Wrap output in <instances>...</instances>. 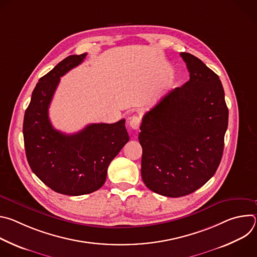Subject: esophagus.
<instances>
[{
  "mask_svg": "<svg viewBox=\"0 0 257 257\" xmlns=\"http://www.w3.org/2000/svg\"><path fill=\"white\" fill-rule=\"evenodd\" d=\"M140 123H141V119H140V117H138V116H133V117H131L130 120H129V125H130V127H131L132 129H134V130L139 129Z\"/></svg>",
  "mask_w": 257,
  "mask_h": 257,
  "instance_id": "34e87169",
  "label": "esophagus"
}]
</instances>
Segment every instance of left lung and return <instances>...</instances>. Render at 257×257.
Instances as JSON below:
<instances>
[{"mask_svg":"<svg viewBox=\"0 0 257 257\" xmlns=\"http://www.w3.org/2000/svg\"><path fill=\"white\" fill-rule=\"evenodd\" d=\"M180 56L190 79L143 116L138 135L144 184L168 197L188 195L214 175L229 117L218 76L193 55Z\"/></svg>","mask_w":257,"mask_h":257,"instance_id":"obj_1","label":"left lung"}]
</instances>
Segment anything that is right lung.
Returning a JSON list of instances; mask_svg holds the SVG:
<instances>
[{"mask_svg": "<svg viewBox=\"0 0 257 257\" xmlns=\"http://www.w3.org/2000/svg\"><path fill=\"white\" fill-rule=\"evenodd\" d=\"M86 55L67 57L39 80L23 121L25 153L32 172L54 191L73 196L99 189L109 163L129 141L124 119L90 124L74 134L62 133L51 124L49 106L60 78Z\"/></svg>", "mask_w": 257, "mask_h": 257, "instance_id": "right-lung-1", "label": "right lung"}]
</instances>
